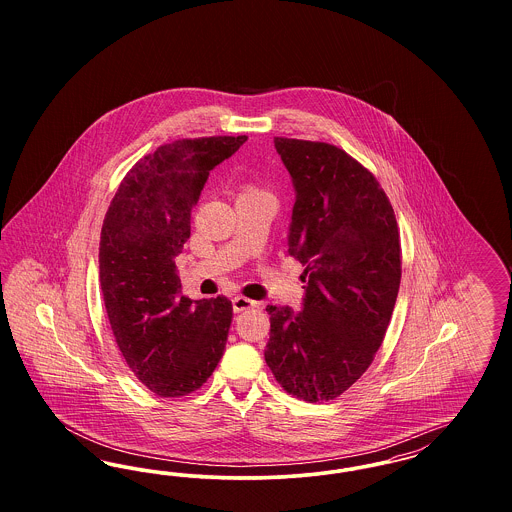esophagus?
<instances>
[{
  "label": "esophagus",
  "instance_id": "34e87169",
  "mask_svg": "<svg viewBox=\"0 0 512 512\" xmlns=\"http://www.w3.org/2000/svg\"><path fill=\"white\" fill-rule=\"evenodd\" d=\"M232 307H234V313H242V311H247V309L259 307V303L253 301V299H247L244 295H238V297L232 299Z\"/></svg>",
  "mask_w": 512,
  "mask_h": 512
}]
</instances>
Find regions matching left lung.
I'll list each match as a JSON object with an SVG mask.
<instances>
[{
  "label": "left lung",
  "instance_id": "8db88e82",
  "mask_svg": "<svg viewBox=\"0 0 512 512\" xmlns=\"http://www.w3.org/2000/svg\"><path fill=\"white\" fill-rule=\"evenodd\" d=\"M295 190L288 253L305 270L303 311L268 305L265 361L278 384L317 403L340 397L382 345L401 282L390 199L372 172L324 142L274 138Z\"/></svg>",
  "mask_w": 512,
  "mask_h": 512
}]
</instances>
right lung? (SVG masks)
Listing matches in <instances>:
<instances>
[{
  "label": "right lung",
  "mask_w": 512,
  "mask_h": 512,
  "mask_svg": "<svg viewBox=\"0 0 512 512\" xmlns=\"http://www.w3.org/2000/svg\"><path fill=\"white\" fill-rule=\"evenodd\" d=\"M247 136L178 140L140 159L101 228L99 284L122 357L159 397L199 390L224 353L232 303L182 295L174 259L190 238L192 207L213 171Z\"/></svg>",
  "instance_id": "right-lung-1"
}]
</instances>
